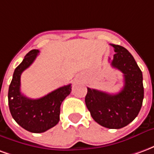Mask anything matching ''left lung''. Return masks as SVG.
<instances>
[{"instance_id": "left-lung-1", "label": "left lung", "mask_w": 154, "mask_h": 154, "mask_svg": "<svg viewBox=\"0 0 154 154\" xmlns=\"http://www.w3.org/2000/svg\"><path fill=\"white\" fill-rule=\"evenodd\" d=\"M110 45L116 52L110 65L124 75V87L116 94L87 87L85 102L96 122L108 129H121L132 122L141 109L143 100V74L125 48Z\"/></svg>"}]
</instances>
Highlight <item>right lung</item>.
I'll return each mask as SVG.
<instances>
[{"label":"right lung","mask_w":154,"mask_h":154,"mask_svg":"<svg viewBox=\"0 0 154 154\" xmlns=\"http://www.w3.org/2000/svg\"><path fill=\"white\" fill-rule=\"evenodd\" d=\"M39 51L33 49L13 74L8 91L10 111L15 122L31 133H43L53 128L59 121L62 102L71 93V84L53 91L38 99H30L20 92V76L38 56Z\"/></svg>","instance_id":"obj_1"}]
</instances>
